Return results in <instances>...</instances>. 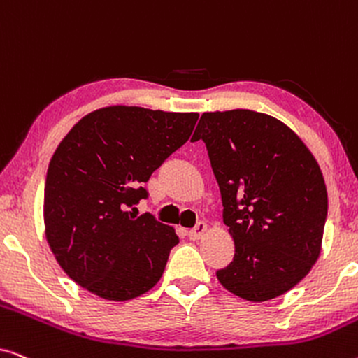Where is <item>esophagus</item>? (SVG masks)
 Instances as JSON below:
<instances>
[{"instance_id":"esophagus-1","label":"esophagus","mask_w":358,"mask_h":358,"mask_svg":"<svg viewBox=\"0 0 358 358\" xmlns=\"http://www.w3.org/2000/svg\"><path fill=\"white\" fill-rule=\"evenodd\" d=\"M205 233H207V224L197 223V227L192 228L189 231V238L194 239V241H199V239H202L205 236Z\"/></svg>"}]
</instances>
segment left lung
Instances as JSON below:
<instances>
[{
    "label": "left lung",
    "mask_w": 358,
    "mask_h": 358,
    "mask_svg": "<svg viewBox=\"0 0 358 358\" xmlns=\"http://www.w3.org/2000/svg\"><path fill=\"white\" fill-rule=\"evenodd\" d=\"M192 140L207 145L234 241L220 283L248 301L292 290L320 257L327 215L310 148L282 120L249 109L203 112Z\"/></svg>",
    "instance_id": "8db88e82"
}]
</instances>
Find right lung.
<instances>
[{
    "label": "right lung",
    "instance_id": "add662e5",
    "mask_svg": "<svg viewBox=\"0 0 358 358\" xmlns=\"http://www.w3.org/2000/svg\"><path fill=\"white\" fill-rule=\"evenodd\" d=\"M197 112L107 106L83 117L53 153L43 224L53 256L78 285L109 301L151 290L179 243L169 224L136 217L141 187L192 135Z\"/></svg>",
    "mask_w": 358,
    "mask_h": 358
}]
</instances>
